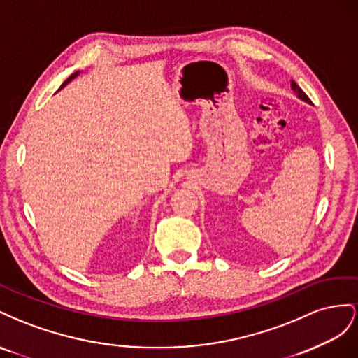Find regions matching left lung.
Masks as SVG:
<instances>
[{
	"label": "left lung",
	"mask_w": 358,
	"mask_h": 358,
	"mask_svg": "<svg viewBox=\"0 0 358 358\" xmlns=\"http://www.w3.org/2000/svg\"><path fill=\"white\" fill-rule=\"evenodd\" d=\"M291 88L295 91V93H297V96H299L301 100H304V101H308V103H310V99H309L308 96H306L304 91H303L297 84H295L294 80H291Z\"/></svg>",
	"instance_id": "obj_1"
}]
</instances>
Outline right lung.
Segmentation results:
<instances>
[{"mask_svg": "<svg viewBox=\"0 0 358 358\" xmlns=\"http://www.w3.org/2000/svg\"><path fill=\"white\" fill-rule=\"evenodd\" d=\"M76 76H78V71H75V73H73V75H70V76H69V78L66 79V83H64L63 85H61L59 88H63V87H64L66 84H69V83H70V80H71V79H73V78H76Z\"/></svg>", "mask_w": 358, "mask_h": 358, "instance_id": "obj_1", "label": "right lung"}]
</instances>
